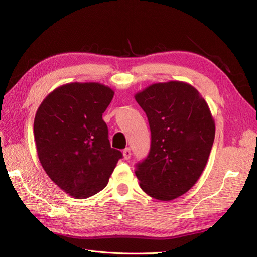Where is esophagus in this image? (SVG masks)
<instances>
[{
    "mask_svg": "<svg viewBox=\"0 0 257 257\" xmlns=\"http://www.w3.org/2000/svg\"><path fill=\"white\" fill-rule=\"evenodd\" d=\"M131 155H132V152H131L130 148H126V149L123 150V157H124V159L130 160L131 159Z\"/></svg>",
    "mask_w": 257,
    "mask_h": 257,
    "instance_id": "esophagus-1",
    "label": "esophagus"
}]
</instances>
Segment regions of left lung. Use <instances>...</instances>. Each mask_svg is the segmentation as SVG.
<instances>
[{
    "instance_id": "left-lung-1",
    "label": "left lung",
    "mask_w": 257,
    "mask_h": 257,
    "mask_svg": "<svg viewBox=\"0 0 257 257\" xmlns=\"http://www.w3.org/2000/svg\"><path fill=\"white\" fill-rule=\"evenodd\" d=\"M148 116L151 148L137 164L142 190L158 200L183 195L203 174L215 124L200 93L188 82H158L135 94Z\"/></svg>"
}]
</instances>
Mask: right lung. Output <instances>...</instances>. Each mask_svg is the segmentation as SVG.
I'll use <instances>...</instances> for the list:
<instances>
[{"label": "right lung", "mask_w": 257, "mask_h": 257, "mask_svg": "<svg viewBox=\"0 0 257 257\" xmlns=\"http://www.w3.org/2000/svg\"><path fill=\"white\" fill-rule=\"evenodd\" d=\"M113 95L99 82L65 83L50 92L36 111L38 160L51 180L74 198L102 191L122 158L110 147L102 118Z\"/></svg>", "instance_id": "1"}]
</instances>
